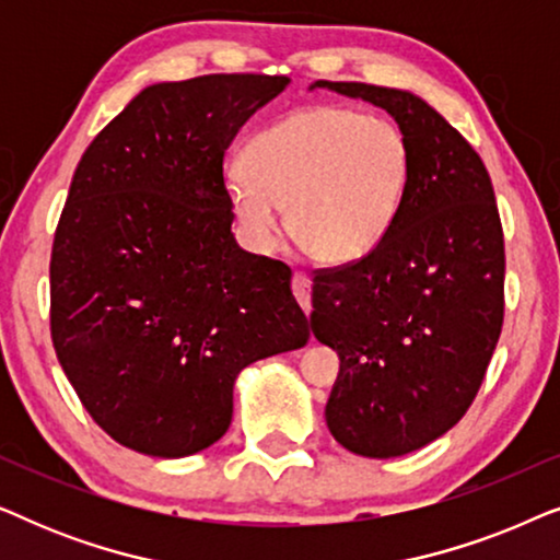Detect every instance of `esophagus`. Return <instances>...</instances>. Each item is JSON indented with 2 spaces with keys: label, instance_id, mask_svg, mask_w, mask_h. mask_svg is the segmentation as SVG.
Here are the masks:
<instances>
[{
  "label": "esophagus",
  "instance_id": "obj_1",
  "mask_svg": "<svg viewBox=\"0 0 560 560\" xmlns=\"http://www.w3.org/2000/svg\"><path fill=\"white\" fill-rule=\"evenodd\" d=\"M293 295L298 298V303H301L305 316H308L311 313V278L305 272L293 275Z\"/></svg>",
  "mask_w": 560,
  "mask_h": 560
}]
</instances>
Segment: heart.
<instances>
[{
    "mask_svg": "<svg viewBox=\"0 0 560 560\" xmlns=\"http://www.w3.org/2000/svg\"><path fill=\"white\" fill-rule=\"evenodd\" d=\"M242 165L229 175V201L257 249H275L288 206L295 242L324 262H351L393 229L408 194L412 148L393 119L324 104L257 132Z\"/></svg>",
    "mask_w": 560,
    "mask_h": 560,
    "instance_id": "1",
    "label": "heart"
}]
</instances>
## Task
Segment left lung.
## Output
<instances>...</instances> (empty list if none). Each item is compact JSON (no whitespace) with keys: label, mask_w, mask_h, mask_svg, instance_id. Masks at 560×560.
<instances>
[{"label":"left lung","mask_w":560,"mask_h":560,"mask_svg":"<svg viewBox=\"0 0 560 560\" xmlns=\"http://www.w3.org/2000/svg\"><path fill=\"white\" fill-rule=\"evenodd\" d=\"M389 112L412 173L370 255L313 272L311 326L341 357L328 431L351 454H410L471 408L504 320V234L477 150L410 91L316 81Z\"/></svg>","instance_id":"8db88e82"}]
</instances>
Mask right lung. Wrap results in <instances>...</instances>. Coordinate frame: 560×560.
Returning a JSON list of instances; mask_svg holds the SVG:
<instances>
[{
    "instance_id": "right-lung-1",
    "label": "right lung",
    "mask_w": 560,
    "mask_h": 560,
    "mask_svg": "<svg viewBox=\"0 0 560 560\" xmlns=\"http://www.w3.org/2000/svg\"><path fill=\"white\" fill-rule=\"evenodd\" d=\"M288 75L140 91L75 167L50 255V336L96 425L178 458L232 423L244 366L308 343L290 267L232 234L224 155Z\"/></svg>"
}]
</instances>
